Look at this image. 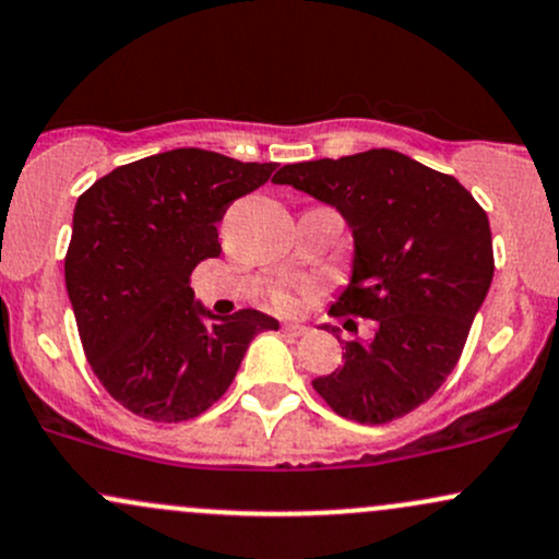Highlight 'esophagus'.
Masks as SVG:
<instances>
[{
    "instance_id": "obj_1",
    "label": "esophagus",
    "mask_w": 559,
    "mask_h": 559,
    "mask_svg": "<svg viewBox=\"0 0 559 559\" xmlns=\"http://www.w3.org/2000/svg\"><path fill=\"white\" fill-rule=\"evenodd\" d=\"M282 332H285V335L300 337V335H306V332H309V328H306V324H296V322H287V324H282Z\"/></svg>"
}]
</instances>
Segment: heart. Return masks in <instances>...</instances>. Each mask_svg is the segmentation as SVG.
<instances>
[{"label": "heart", "mask_w": 559, "mask_h": 559, "mask_svg": "<svg viewBox=\"0 0 559 559\" xmlns=\"http://www.w3.org/2000/svg\"><path fill=\"white\" fill-rule=\"evenodd\" d=\"M280 304L282 306H290V296H280Z\"/></svg>", "instance_id": "obj_1"}]
</instances>
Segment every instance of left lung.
<instances>
[{"instance_id":"8db88e82","label":"left lung","mask_w":559,"mask_h":559,"mask_svg":"<svg viewBox=\"0 0 559 559\" xmlns=\"http://www.w3.org/2000/svg\"><path fill=\"white\" fill-rule=\"evenodd\" d=\"M290 185L330 205L354 237L348 285L332 311L374 322L346 361L313 380L341 417L382 425L428 401L456 367L493 277L486 211L454 177L396 150L282 166Z\"/></svg>"}]
</instances>
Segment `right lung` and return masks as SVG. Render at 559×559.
<instances>
[{
    "instance_id": "1",
    "label": "right lung",
    "mask_w": 559,
    "mask_h": 559,
    "mask_svg": "<svg viewBox=\"0 0 559 559\" xmlns=\"http://www.w3.org/2000/svg\"><path fill=\"white\" fill-rule=\"evenodd\" d=\"M277 163L179 147L97 179L73 211L66 287L94 374L118 404L155 423L203 415L227 393L269 313L216 317L190 287L222 253L216 224Z\"/></svg>"
}]
</instances>
